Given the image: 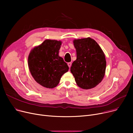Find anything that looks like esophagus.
<instances>
[{"instance_id": "esophagus-1", "label": "esophagus", "mask_w": 133, "mask_h": 133, "mask_svg": "<svg viewBox=\"0 0 133 133\" xmlns=\"http://www.w3.org/2000/svg\"><path fill=\"white\" fill-rule=\"evenodd\" d=\"M67 64H68V66L69 68H70L71 67V65H72V63L71 62H68Z\"/></svg>"}]
</instances>
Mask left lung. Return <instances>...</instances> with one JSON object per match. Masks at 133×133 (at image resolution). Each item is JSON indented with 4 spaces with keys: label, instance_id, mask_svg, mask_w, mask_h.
Listing matches in <instances>:
<instances>
[{
    "label": "left lung",
    "instance_id": "1",
    "mask_svg": "<svg viewBox=\"0 0 133 133\" xmlns=\"http://www.w3.org/2000/svg\"><path fill=\"white\" fill-rule=\"evenodd\" d=\"M76 59L71 72L77 85L83 89L96 87L102 81L106 72L105 55L100 46L89 37L73 40Z\"/></svg>",
    "mask_w": 133,
    "mask_h": 133
}]
</instances>
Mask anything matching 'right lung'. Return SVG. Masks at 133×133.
<instances>
[{
    "label": "right lung",
    "instance_id": "add662e5",
    "mask_svg": "<svg viewBox=\"0 0 133 133\" xmlns=\"http://www.w3.org/2000/svg\"><path fill=\"white\" fill-rule=\"evenodd\" d=\"M62 41L45 40L34 47L28 57L31 74L37 83L44 87L53 88L57 86L62 75L69 67L59 55Z\"/></svg>",
    "mask_w": 133,
    "mask_h": 133
}]
</instances>
